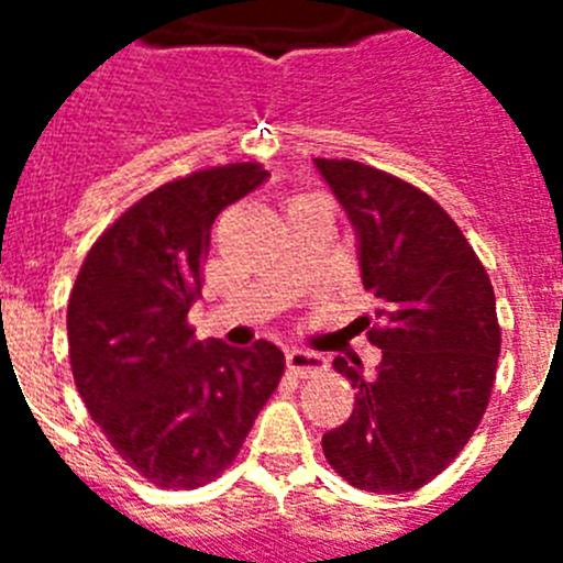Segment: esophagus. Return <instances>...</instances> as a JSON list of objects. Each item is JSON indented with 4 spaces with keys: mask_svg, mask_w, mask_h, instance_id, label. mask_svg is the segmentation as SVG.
Segmentation results:
<instances>
[{
    "mask_svg": "<svg viewBox=\"0 0 563 563\" xmlns=\"http://www.w3.org/2000/svg\"><path fill=\"white\" fill-rule=\"evenodd\" d=\"M287 369L298 377H316L327 369V357L310 350H287Z\"/></svg>",
    "mask_w": 563,
    "mask_h": 563,
    "instance_id": "obj_1",
    "label": "esophagus"
}]
</instances>
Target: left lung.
I'll return each mask as SVG.
<instances>
[{"label":"left lung","instance_id":"8db88e82","mask_svg":"<svg viewBox=\"0 0 563 563\" xmlns=\"http://www.w3.org/2000/svg\"><path fill=\"white\" fill-rule=\"evenodd\" d=\"M321 172L350 217L363 287L375 296V375L346 357L355 409L321 445L332 471L369 494H406L456 460L496 380V296L474 247L426 191L357 161ZM372 318H357L369 327Z\"/></svg>","mask_w":563,"mask_h":563}]
</instances>
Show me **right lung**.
Wrapping results in <instances>:
<instances>
[{"instance_id":"obj_1","label":"right lung","mask_w":563,"mask_h":563,"mask_svg":"<svg viewBox=\"0 0 563 563\" xmlns=\"http://www.w3.org/2000/svg\"><path fill=\"white\" fill-rule=\"evenodd\" d=\"M271 174L258 163L194 172L154 188L98 236L67 305L78 395L112 449L157 487H200L236 460L285 375L271 341H197L211 225Z\"/></svg>"}]
</instances>
